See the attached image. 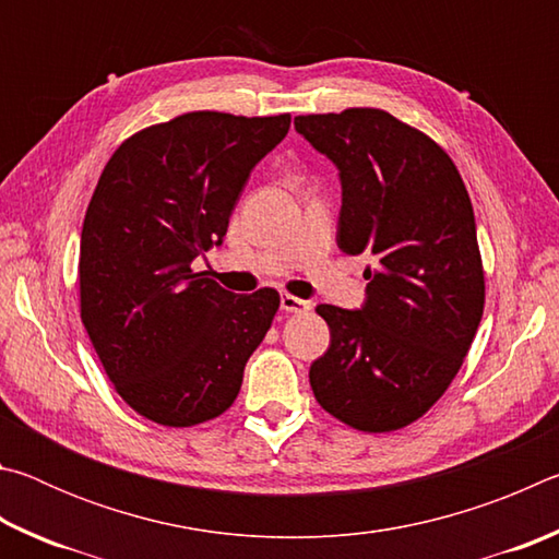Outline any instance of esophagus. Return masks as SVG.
Wrapping results in <instances>:
<instances>
[{
	"mask_svg": "<svg viewBox=\"0 0 559 559\" xmlns=\"http://www.w3.org/2000/svg\"><path fill=\"white\" fill-rule=\"evenodd\" d=\"M281 308L286 310V313H306V310L310 308V302L302 300V298L290 296V293H283V296H281Z\"/></svg>",
	"mask_w": 559,
	"mask_h": 559,
	"instance_id": "obj_1",
	"label": "esophagus"
}]
</instances>
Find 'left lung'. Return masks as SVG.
Returning <instances> with one entry per match:
<instances>
[{"label": "left lung", "instance_id": "8db88e82", "mask_svg": "<svg viewBox=\"0 0 559 559\" xmlns=\"http://www.w3.org/2000/svg\"><path fill=\"white\" fill-rule=\"evenodd\" d=\"M337 167V246L365 257V302L318 306L330 345L310 365L318 404L359 431H394L447 392L484 316L466 185L424 132L377 108L293 122Z\"/></svg>", "mask_w": 559, "mask_h": 559}]
</instances>
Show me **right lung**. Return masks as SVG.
Masks as SVG:
<instances>
[{"mask_svg": "<svg viewBox=\"0 0 559 559\" xmlns=\"http://www.w3.org/2000/svg\"><path fill=\"white\" fill-rule=\"evenodd\" d=\"M290 116L187 112L126 140L81 231V320L132 409L165 427L224 414L266 337L278 293L222 288L192 261L224 241L251 169Z\"/></svg>", "mask_w": 559, "mask_h": 559, "instance_id": "obj_1", "label": "right lung"}]
</instances>
